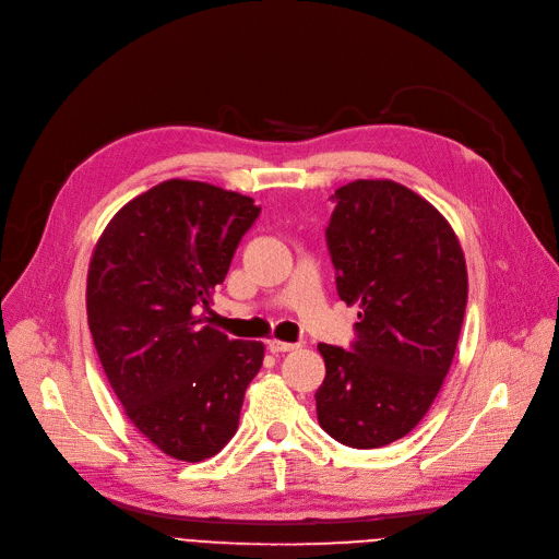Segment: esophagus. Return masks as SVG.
Listing matches in <instances>:
<instances>
[{
  "mask_svg": "<svg viewBox=\"0 0 559 559\" xmlns=\"http://www.w3.org/2000/svg\"><path fill=\"white\" fill-rule=\"evenodd\" d=\"M300 345L298 343H284V341H269V349L273 352V354H286V352H293V349H298Z\"/></svg>",
  "mask_w": 559,
  "mask_h": 559,
  "instance_id": "esophagus-1",
  "label": "esophagus"
}]
</instances>
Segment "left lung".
I'll list each match as a JSON object with an SVG mask.
<instances>
[{
  "label": "left lung",
  "instance_id": "8db88e82",
  "mask_svg": "<svg viewBox=\"0 0 559 559\" xmlns=\"http://www.w3.org/2000/svg\"><path fill=\"white\" fill-rule=\"evenodd\" d=\"M332 199L338 298L360 311L352 349L318 345V421L347 447L377 449L411 433L438 397L465 318L467 264L449 221L400 182L354 180Z\"/></svg>",
  "mask_w": 559,
  "mask_h": 559
}]
</instances>
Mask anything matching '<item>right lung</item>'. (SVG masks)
I'll list each match as a JSON object with an SVG mask.
<instances>
[{"mask_svg": "<svg viewBox=\"0 0 559 559\" xmlns=\"http://www.w3.org/2000/svg\"><path fill=\"white\" fill-rule=\"evenodd\" d=\"M261 207L199 180H164L126 203L98 237L87 271V324L128 419L185 463L237 433L264 343L205 324L241 237Z\"/></svg>", "mask_w": 559, "mask_h": 559, "instance_id": "1", "label": "right lung"}]
</instances>
